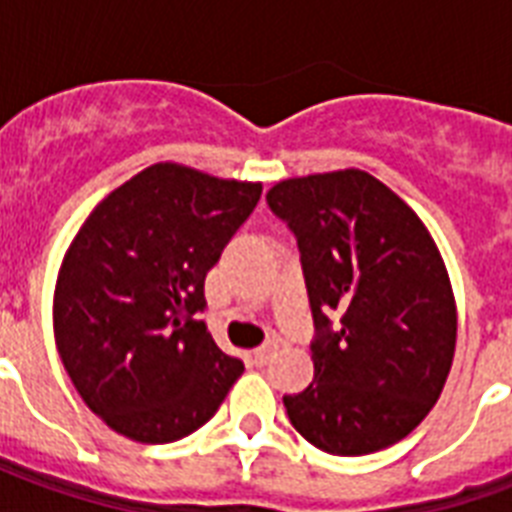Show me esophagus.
Segmentation results:
<instances>
[{
	"label": "esophagus",
	"instance_id": "1",
	"mask_svg": "<svg viewBox=\"0 0 512 512\" xmlns=\"http://www.w3.org/2000/svg\"><path fill=\"white\" fill-rule=\"evenodd\" d=\"M276 350H279V342L276 340H271V342H265V345H260V348H255V353H252V356H255V364H268V361H271V356L273 353H276Z\"/></svg>",
	"mask_w": 512,
	"mask_h": 512
}]
</instances>
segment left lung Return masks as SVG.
I'll return each mask as SVG.
<instances>
[{
	"instance_id": "8db88e82",
	"label": "left lung",
	"mask_w": 512,
	"mask_h": 512,
	"mask_svg": "<svg viewBox=\"0 0 512 512\" xmlns=\"http://www.w3.org/2000/svg\"><path fill=\"white\" fill-rule=\"evenodd\" d=\"M265 199L295 231L319 329L313 382L284 396L289 422L321 452H380L428 417L452 369L457 303L444 257L420 215L356 167L287 177Z\"/></svg>"
}]
</instances>
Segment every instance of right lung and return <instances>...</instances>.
<instances>
[{
    "instance_id": "right-lung-1",
    "label": "right lung",
    "mask_w": 512,
    "mask_h": 512,
    "mask_svg": "<svg viewBox=\"0 0 512 512\" xmlns=\"http://www.w3.org/2000/svg\"><path fill=\"white\" fill-rule=\"evenodd\" d=\"M263 193L159 162L92 209L60 263L52 329L79 396L108 428L170 444L215 417L244 364L204 321V279Z\"/></svg>"
}]
</instances>
